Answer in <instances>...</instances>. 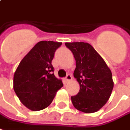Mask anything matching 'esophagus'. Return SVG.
Segmentation results:
<instances>
[{
	"instance_id": "obj_1",
	"label": "esophagus",
	"mask_w": 130,
	"mask_h": 130,
	"mask_svg": "<svg viewBox=\"0 0 130 130\" xmlns=\"http://www.w3.org/2000/svg\"><path fill=\"white\" fill-rule=\"evenodd\" d=\"M72 80V77H71V75H67L66 78H65V80H66V82H69L70 81V80Z\"/></svg>"
}]
</instances>
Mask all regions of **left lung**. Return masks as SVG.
Masks as SVG:
<instances>
[{
    "mask_svg": "<svg viewBox=\"0 0 130 130\" xmlns=\"http://www.w3.org/2000/svg\"><path fill=\"white\" fill-rule=\"evenodd\" d=\"M75 59L74 78L80 92L71 96L78 111L86 113L98 111L111 96L113 88L112 73L103 58L90 44L84 42L66 43Z\"/></svg>",
    "mask_w": 130,
    "mask_h": 130,
    "instance_id": "left-lung-1",
    "label": "left lung"
}]
</instances>
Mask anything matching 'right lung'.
Wrapping results in <instances>:
<instances>
[{"label": "right lung", "instance_id": "right-lung-1", "mask_svg": "<svg viewBox=\"0 0 130 130\" xmlns=\"http://www.w3.org/2000/svg\"><path fill=\"white\" fill-rule=\"evenodd\" d=\"M61 43L40 41L20 61L14 73L13 88L20 102L31 111L47 108L63 86L53 73L52 61Z\"/></svg>", "mask_w": 130, "mask_h": 130}]
</instances>
